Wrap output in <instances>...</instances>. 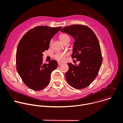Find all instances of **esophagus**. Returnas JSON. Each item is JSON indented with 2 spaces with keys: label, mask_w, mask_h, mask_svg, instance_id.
I'll use <instances>...</instances> for the list:
<instances>
[{
  "label": "esophagus",
  "mask_w": 123,
  "mask_h": 123,
  "mask_svg": "<svg viewBox=\"0 0 123 123\" xmlns=\"http://www.w3.org/2000/svg\"><path fill=\"white\" fill-rule=\"evenodd\" d=\"M62 64L61 63H59V62L58 63V66H60Z\"/></svg>",
  "instance_id": "obj_1"
}]
</instances>
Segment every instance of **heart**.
Instances as JSON below:
<instances>
[{
    "label": "heart",
    "mask_w": 123,
    "mask_h": 123,
    "mask_svg": "<svg viewBox=\"0 0 123 123\" xmlns=\"http://www.w3.org/2000/svg\"><path fill=\"white\" fill-rule=\"evenodd\" d=\"M60 40L64 44L66 42L69 41L70 40L69 37L68 36V34L66 33H62L59 35V37ZM52 44V41L50 40L49 42V46H51ZM67 54L65 52H57L54 55V58L60 62L63 61L64 60L65 57L67 56Z\"/></svg>",
    "instance_id": "b5f03b06"
}]
</instances>
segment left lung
I'll list each match as a JSON object with an SVG mask.
<instances>
[{
  "mask_svg": "<svg viewBox=\"0 0 123 123\" xmlns=\"http://www.w3.org/2000/svg\"><path fill=\"white\" fill-rule=\"evenodd\" d=\"M61 31L74 38L72 57L80 62L78 65L67 63L69 67L65 74L67 82L75 89H84L96 77L102 65L103 58L98 39L93 31L85 25L68 26Z\"/></svg>",
  "mask_w": 123,
  "mask_h": 123,
  "instance_id": "1",
  "label": "left lung"
}]
</instances>
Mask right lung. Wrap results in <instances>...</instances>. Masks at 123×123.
<instances>
[{"instance_id": "add662e5", "label": "right lung", "mask_w": 123, "mask_h": 123, "mask_svg": "<svg viewBox=\"0 0 123 123\" xmlns=\"http://www.w3.org/2000/svg\"><path fill=\"white\" fill-rule=\"evenodd\" d=\"M61 28L34 27L24 35L17 46V72L24 84L33 91H41L46 87L49 82L51 72L58 67L55 60L43 64L42 52L49 49L51 39Z\"/></svg>"}]
</instances>
